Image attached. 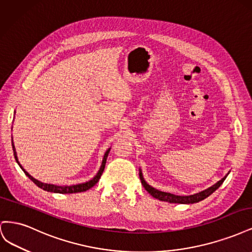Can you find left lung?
I'll return each instance as SVG.
<instances>
[{"mask_svg": "<svg viewBox=\"0 0 252 252\" xmlns=\"http://www.w3.org/2000/svg\"><path fill=\"white\" fill-rule=\"evenodd\" d=\"M226 174L225 177L220 180L218 183H216L215 185L209 187L208 189H205L203 190V191L199 192V193H195V194H191V195H184V196H180V195H174V194H171V193H168V192H164V191H159V190H157L155 189L154 187L149 186L146 182H145L143 175H142V172L140 171V180L142 182V185L144 186V188L147 190V191L154 196L156 197V199L159 200V201H164V202H168V203H178V204H192V203H197L200 202L204 199H206V197L209 196L211 193H213L216 191V190L223 184V182L225 181V179L227 178Z\"/></svg>", "mask_w": 252, "mask_h": 252, "instance_id": "8db88e82", "label": "left lung"}]
</instances>
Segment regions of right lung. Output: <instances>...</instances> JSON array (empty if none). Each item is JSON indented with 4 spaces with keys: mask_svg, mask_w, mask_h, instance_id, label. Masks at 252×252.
<instances>
[{
    "mask_svg": "<svg viewBox=\"0 0 252 252\" xmlns=\"http://www.w3.org/2000/svg\"><path fill=\"white\" fill-rule=\"evenodd\" d=\"M12 149H13V155H14V158H16L18 164L20 165L19 161H18V158H17V152H16V148H14V145L12 144ZM110 149H108L107 151L105 152V156H104V158H103V162H102V166L100 170H98V172L96 173L95 177L90 180L89 182H86V183H83V184H79V185H72V186H57V185H52V184H45V183H42L40 181L35 180L34 178H32V175H30L27 171H25V169L23 168V167L20 165V167L22 168V170L24 171V173L27 175V177L32 180L34 184L36 186H39L40 188H42L43 190H46V191H50V192H56V193H77V192H83V191H86V190L90 189L91 187H94L96 183L98 182V180H100L101 175L104 171V168H105V164H106V159H107V157H108V154H109Z\"/></svg>",
    "mask_w": 252,
    "mask_h": 252,
    "instance_id": "obj_1",
    "label": "right lung"
}]
</instances>
